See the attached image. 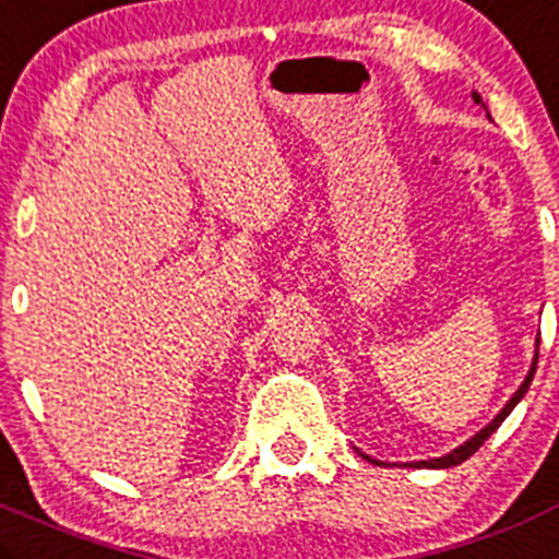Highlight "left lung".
I'll return each mask as SVG.
<instances>
[{
    "label": "left lung",
    "instance_id": "obj_1",
    "mask_svg": "<svg viewBox=\"0 0 559 559\" xmlns=\"http://www.w3.org/2000/svg\"><path fill=\"white\" fill-rule=\"evenodd\" d=\"M475 100H477V104H483V100H480V95H477V93H475ZM535 368H538V356H535V362H533V368H530V373H527V379H524V384L519 386V392H515L513 397H510V401H508V406H504L502 412H499L497 417H493V423H491V425H486V428H483L480 433H477V436H472L469 442H466V444H461V448H459V450H453V453H450V455H442V459H430V461H419L417 466H430V469H448V466H459V464H464V461L469 459V455H475L477 450L483 448V442H486L488 436H491L493 430H497L499 425L504 423V417H508V414L513 412V406H515V403L522 401V397H524V392L530 390V384H533Z\"/></svg>",
    "mask_w": 559,
    "mask_h": 559
}]
</instances>
